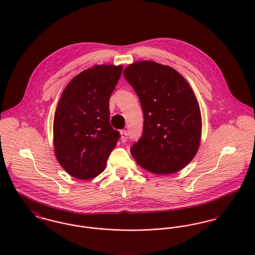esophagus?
I'll return each instance as SVG.
<instances>
[{
  "mask_svg": "<svg viewBox=\"0 0 255 255\" xmlns=\"http://www.w3.org/2000/svg\"><path fill=\"white\" fill-rule=\"evenodd\" d=\"M121 139L123 142H125L128 139V131L127 130H122L121 131Z\"/></svg>",
  "mask_w": 255,
  "mask_h": 255,
  "instance_id": "1",
  "label": "esophagus"
}]
</instances>
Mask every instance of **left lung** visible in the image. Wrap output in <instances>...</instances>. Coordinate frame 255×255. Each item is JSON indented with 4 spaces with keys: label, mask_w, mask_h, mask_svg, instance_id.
<instances>
[{
    "label": "left lung",
    "mask_w": 255,
    "mask_h": 255,
    "mask_svg": "<svg viewBox=\"0 0 255 255\" xmlns=\"http://www.w3.org/2000/svg\"><path fill=\"white\" fill-rule=\"evenodd\" d=\"M124 76L140 100L143 133L130 153L148 172L175 174L196 155L201 140V112L182 74L153 61L128 65Z\"/></svg>",
    "instance_id": "1"
}]
</instances>
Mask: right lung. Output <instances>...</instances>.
<instances>
[{"label":"right lung","mask_w":255,"mask_h":255,"mask_svg":"<svg viewBox=\"0 0 255 255\" xmlns=\"http://www.w3.org/2000/svg\"><path fill=\"white\" fill-rule=\"evenodd\" d=\"M123 66L97 65L69 82L53 123L54 152L64 170L77 180H90L106 168L119 132L110 125V96Z\"/></svg>","instance_id":"1"}]
</instances>
